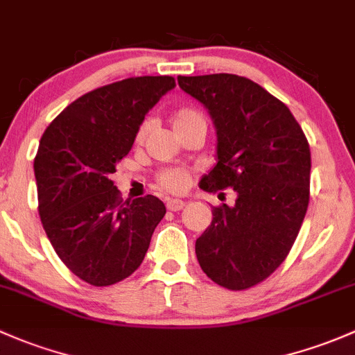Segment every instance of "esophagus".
<instances>
[{
	"label": "esophagus",
	"mask_w": 355,
	"mask_h": 355,
	"mask_svg": "<svg viewBox=\"0 0 355 355\" xmlns=\"http://www.w3.org/2000/svg\"><path fill=\"white\" fill-rule=\"evenodd\" d=\"M184 207H185L184 200H180V199H168L166 200V209H168V211L177 212V211H180V209H184Z\"/></svg>",
	"instance_id": "34e87169"
}]
</instances>
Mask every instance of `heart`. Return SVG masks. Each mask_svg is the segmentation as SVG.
<instances>
[{
    "label": "heart",
    "instance_id": "1",
    "mask_svg": "<svg viewBox=\"0 0 355 355\" xmlns=\"http://www.w3.org/2000/svg\"><path fill=\"white\" fill-rule=\"evenodd\" d=\"M171 125H173L175 132H178V130L187 129L190 125H204V128H206V121H204V117L199 114V112L190 110V109H182L173 114V117H171ZM149 129H151V121L148 119V121H144L143 124L139 125V129H137V134H136L137 143H141V141L146 137ZM189 182H190V177L187 171L177 170V168H173V170H165L158 175L159 187L168 190V192H182V190L187 189Z\"/></svg>",
    "mask_w": 355,
    "mask_h": 355
}]
</instances>
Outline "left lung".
Instances as JSON below:
<instances>
[{
  "mask_svg": "<svg viewBox=\"0 0 355 355\" xmlns=\"http://www.w3.org/2000/svg\"><path fill=\"white\" fill-rule=\"evenodd\" d=\"M216 129V165L200 189H233V206L212 207L197 238L200 268L216 284L248 289L287 257L309 202L311 155L303 129L281 100L236 74L178 76Z\"/></svg>",
  "mask_w": 355,
  "mask_h": 355,
  "instance_id": "obj_1",
  "label": "left lung"
}]
</instances>
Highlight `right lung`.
Returning a JSON list of instances; mask_svg holds the SVG:
<instances>
[{
  "mask_svg": "<svg viewBox=\"0 0 355 355\" xmlns=\"http://www.w3.org/2000/svg\"><path fill=\"white\" fill-rule=\"evenodd\" d=\"M175 88L171 76H137L96 88L66 107L33 159L39 214L66 267L112 286L143 262L166 207L158 197L122 200L112 182L144 115Z\"/></svg>",
  "mask_w": 355,
  "mask_h": 355,
  "instance_id": "add662e5",
  "label": "right lung"
}]
</instances>
